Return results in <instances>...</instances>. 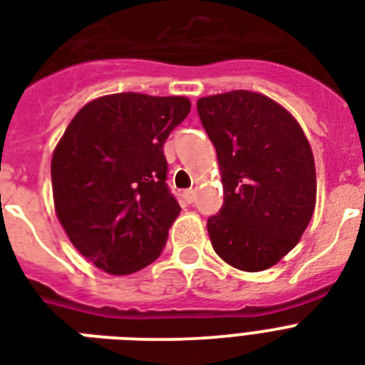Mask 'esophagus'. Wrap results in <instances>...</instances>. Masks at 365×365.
I'll list each match as a JSON object with an SVG mask.
<instances>
[{"label":"esophagus","instance_id":"obj_1","mask_svg":"<svg viewBox=\"0 0 365 365\" xmlns=\"http://www.w3.org/2000/svg\"><path fill=\"white\" fill-rule=\"evenodd\" d=\"M183 199L187 200V202H193V200H195L193 189H185V191H183Z\"/></svg>","mask_w":365,"mask_h":365}]
</instances>
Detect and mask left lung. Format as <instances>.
I'll return each mask as SVG.
<instances>
[{
  "label": "left lung",
  "instance_id": "8db88e82",
  "mask_svg": "<svg viewBox=\"0 0 365 365\" xmlns=\"http://www.w3.org/2000/svg\"><path fill=\"white\" fill-rule=\"evenodd\" d=\"M222 170L223 206L208 217L216 254L235 269L265 271L295 248L317 202V170L299 123L250 91L197 102Z\"/></svg>",
  "mask_w": 365,
  "mask_h": 365
}]
</instances>
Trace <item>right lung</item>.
Instances as JSON below:
<instances>
[{"instance_id":"obj_1","label":"right lung","mask_w":365,"mask_h":365,"mask_svg":"<svg viewBox=\"0 0 365 365\" xmlns=\"http://www.w3.org/2000/svg\"><path fill=\"white\" fill-rule=\"evenodd\" d=\"M183 96L119 93L79 110L53 153L56 216L71 244L110 274L153 263L180 214L166 185V138L187 117Z\"/></svg>"}]
</instances>
